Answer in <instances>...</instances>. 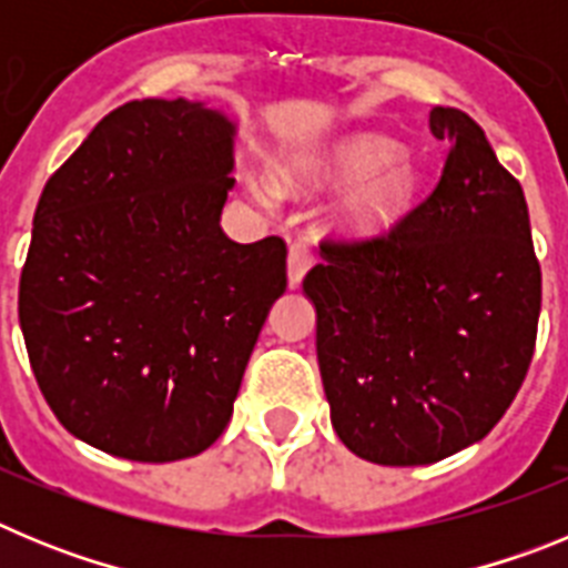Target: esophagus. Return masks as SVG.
<instances>
[{"label": "esophagus", "mask_w": 568, "mask_h": 568, "mask_svg": "<svg viewBox=\"0 0 568 568\" xmlns=\"http://www.w3.org/2000/svg\"><path fill=\"white\" fill-rule=\"evenodd\" d=\"M310 267H313V247H310L307 241H295V244H290V255H287L290 287H298L301 278L307 275Z\"/></svg>", "instance_id": "1"}]
</instances>
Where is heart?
Segmentation results:
<instances>
[{"mask_svg":"<svg viewBox=\"0 0 568 568\" xmlns=\"http://www.w3.org/2000/svg\"><path fill=\"white\" fill-rule=\"evenodd\" d=\"M295 175L318 184H353L338 204V222L358 233L393 227L418 195V170L381 133H353L295 162ZM267 193V184H264Z\"/></svg>","mask_w":568,"mask_h":568,"instance_id":"heart-1","label":"heart"}]
</instances>
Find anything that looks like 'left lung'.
<instances>
[{"label": "left lung", "mask_w": 568, "mask_h": 568, "mask_svg": "<svg viewBox=\"0 0 568 568\" xmlns=\"http://www.w3.org/2000/svg\"><path fill=\"white\" fill-rule=\"evenodd\" d=\"M444 173L389 233L324 241L304 278L333 429L381 466H424L491 433L531 364L540 264L524 187L455 108H433Z\"/></svg>", "instance_id": "8db88e82"}]
</instances>
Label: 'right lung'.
<instances>
[{"mask_svg":"<svg viewBox=\"0 0 568 568\" xmlns=\"http://www.w3.org/2000/svg\"><path fill=\"white\" fill-rule=\"evenodd\" d=\"M239 124L204 102L108 113L50 175L19 281V327L59 424L115 458L204 453L233 415L270 307L278 235L222 230Z\"/></svg>","mask_w":568,"mask_h":568,"instance_id":"right-lung-1","label":"right lung"}]
</instances>
